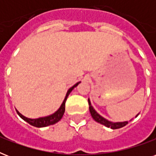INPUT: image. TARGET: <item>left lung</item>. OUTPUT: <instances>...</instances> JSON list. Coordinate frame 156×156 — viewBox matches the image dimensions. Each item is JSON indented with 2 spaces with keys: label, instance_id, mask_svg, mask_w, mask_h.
<instances>
[{
  "label": "left lung",
  "instance_id": "left-lung-1",
  "mask_svg": "<svg viewBox=\"0 0 156 156\" xmlns=\"http://www.w3.org/2000/svg\"><path fill=\"white\" fill-rule=\"evenodd\" d=\"M88 104H89V109H90V112L91 114V116L93 117V119L95 120V121H97L98 123H100L105 126L106 127H108V128H111L112 129H120L123 126H126L128 124V121H124V122H112V121H109L108 120H106L105 118H104L103 116H101L99 113H97V112L95 111L94 108L91 106L90 104V100L88 99ZM138 114L136 116H138Z\"/></svg>",
  "mask_w": 156,
  "mask_h": 156
}]
</instances>
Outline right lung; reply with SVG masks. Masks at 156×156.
<instances>
[{
    "mask_svg": "<svg viewBox=\"0 0 156 156\" xmlns=\"http://www.w3.org/2000/svg\"><path fill=\"white\" fill-rule=\"evenodd\" d=\"M80 83H77L75 85H73L72 87H70L68 90L67 93H66V98H65V100H64L63 103L60 107V108L56 112H54L53 114L52 115H50V116H44V117H40V118L37 119H30V118H27V117H26L23 115L19 112L18 110H16L17 111V113L19 115L21 118H23L24 121H26L27 123H29L30 125L33 126H35V127H38V128H40V127H46V126H51V125H53V124H56V122H58L61 118H62V116L64 115V112H65V108H66V100H67V97L69 95V93L73 90V89L74 87H76Z\"/></svg>",
    "mask_w": 156,
    "mask_h": 156,
    "instance_id": "right-lung-1",
    "label": "right lung"
}]
</instances>
